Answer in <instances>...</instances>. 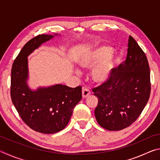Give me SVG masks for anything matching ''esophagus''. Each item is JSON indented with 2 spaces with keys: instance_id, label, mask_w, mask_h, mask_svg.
Wrapping results in <instances>:
<instances>
[{
  "instance_id": "1",
  "label": "esophagus",
  "mask_w": 160,
  "mask_h": 160,
  "mask_svg": "<svg viewBox=\"0 0 160 160\" xmlns=\"http://www.w3.org/2000/svg\"><path fill=\"white\" fill-rule=\"evenodd\" d=\"M82 97H83V98H86L87 97H88L91 94L90 90H89L88 88H85V87H83V88H82Z\"/></svg>"
}]
</instances>
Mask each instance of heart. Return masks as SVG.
I'll list each match as a JSON object with an SVG mask.
<instances>
[{"mask_svg":"<svg viewBox=\"0 0 160 160\" xmlns=\"http://www.w3.org/2000/svg\"><path fill=\"white\" fill-rule=\"evenodd\" d=\"M109 47H102L87 53L80 60L79 63L83 68H91L102 60L94 67L92 71V77L94 82L102 83L108 80L115 64V58L111 53Z\"/></svg>","mask_w":160,"mask_h":160,"instance_id":"heart-1","label":"heart"}]
</instances>
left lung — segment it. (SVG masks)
<instances>
[{"label":"left lung","mask_w":160,"mask_h":160,"mask_svg":"<svg viewBox=\"0 0 160 160\" xmlns=\"http://www.w3.org/2000/svg\"><path fill=\"white\" fill-rule=\"evenodd\" d=\"M92 91L98 98L97 121L108 131L126 128L141 114L150 95V66L145 52L131 36L126 60Z\"/></svg>","instance_id":"left-lung-1"}]
</instances>
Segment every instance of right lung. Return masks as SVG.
Returning <instances> with one entry per match:
<instances>
[{"instance_id": "add662e5", "label": "right lung", "mask_w": 160, "mask_h": 160, "mask_svg": "<svg viewBox=\"0 0 160 160\" xmlns=\"http://www.w3.org/2000/svg\"><path fill=\"white\" fill-rule=\"evenodd\" d=\"M53 35L39 34L22 48L11 70L10 97L24 122L34 131L52 134L63 130L68 123L72 111L82 99V88L56 85L32 91L27 85L28 56Z\"/></svg>"}]
</instances>
